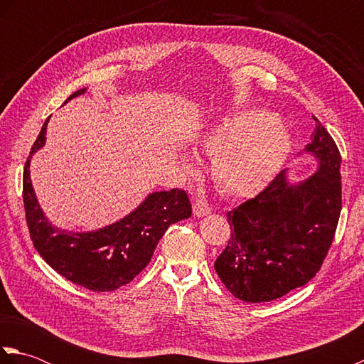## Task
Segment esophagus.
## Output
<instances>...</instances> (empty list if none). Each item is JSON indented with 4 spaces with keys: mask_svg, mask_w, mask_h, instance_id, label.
Listing matches in <instances>:
<instances>
[{
    "mask_svg": "<svg viewBox=\"0 0 364 364\" xmlns=\"http://www.w3.org/2000/svg\"><path fill=\"white\" fill-rule=\"evenodd\" d=\"M210 213H211V206L208 205V202H205V200H197L194 203V215H197V218H203V215H208Z\"/></svg>",
    "mask_w": 364,
    "mask_h": 364,
    "instance_id": "esophagus-1",
    "label": "esophagus"
}]
</instances>
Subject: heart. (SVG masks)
Here are the masks:
<instances>
[{
	"instance_id": "obj_1",
	"label": "heart",
	"mask_w": 364,
	"mask_h": 364,
	"mask_svg": "<svg viewBox=\"0 0 364 364\" xmlns=\"http://www.w3.org/2000/svg\"><path fill=\"white\" fill-rule=\"evenodd\" d=\"M198 146L215 154L213 176L220 189L249 197L280 172L291 150V137L272 112L244 109L215 122L198 137ZM184 168H194L192 159H184Z\"/></svg>"
}]
</instances>
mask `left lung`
Wrapping results in <instances>:
<instances>
[{"mask_svg":"<svg viewBox=\"0 0 364 364\" xmlns=\"http://www.w3.org/2000/svg\"><path fill=\"white\" fill-rule=\"evenodd\" d=\"M304 153L318 162L306 180L291 183L286 170L252 200L227 214L233 233L214 269L242 301L283 297L319 272L341 214V154L314 117Z\"/></svg>","mask_w":364,"mask_h":364,"instance_id":"left-lung-1","label":"left lung"}]
</instances>
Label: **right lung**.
Wrapping results in <instances>:
<instances>
[{"label":"right lung","instance_id":"obj_1","mask_svg":"<svg viewBox=\"0 0 364 364\" xmlns=\"http://www.w3.org/2000/svg\"><path fill=\"white\" fill-rule=\"evenodd\" d=\"M86 90H76L65 103ZM48 120L31 149L23 172V203L31 239L46 264L68 282L95 292L119 289L149 264L166 230L191 218L189 197L180 189L151 192L136 210L103 228L68 231L54 227L38 205L29 172L31 158L46 142Z\"/></svg>","mask_w":364,"mask_h":364}]
</instances>
